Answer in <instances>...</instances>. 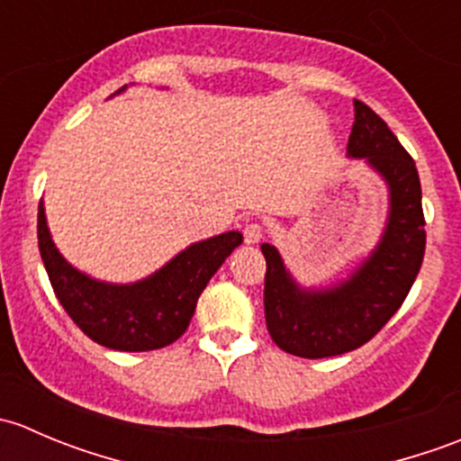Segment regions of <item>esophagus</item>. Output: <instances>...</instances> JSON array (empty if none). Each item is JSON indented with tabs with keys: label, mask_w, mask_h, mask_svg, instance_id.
I'll return each mask as SVG.
<instances>
[{
	"label": "esophagus",
	"mask_w": 461,
	"mask_h": 461,
	"mask_svg": "<svg viewBox=\"0 0 461 461\" xmlns=\"http://www.w3.org/2000/svg\"><path fill=\"white\" fill-rule=\"evenodd\" d=\"M243 236L248 245H258L260 239H263V227H260L258 222H249V225H245Z\"/></svg>",
	"instance_id": "obj_1"
}]
</instances>
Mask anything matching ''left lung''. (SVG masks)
Instances as JSON below:
<instances>
[{"mask_svg": "<svg viewBox=\"0 0 461 461\" xmlns=\"http://www.w3.org/2000/svg\"><path fill=\"white\" fill-rule=\"evenodd\" d=\"M348 158L364 160L385 185L388 212L379 240L350 272L330 285H303L274 245L263 243L265 323L281 350L323 359L357 350L402 308L421 260L426 231L415 160L388 124L355 100Z\"/></svg>", "mask_w": 461, "mask_h": 461, "instance_id": "8db88e82", "label": "left lung"}]
</instances>
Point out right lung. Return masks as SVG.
Here are the masks:
<instances>
[{"instance_id":"right-lung-1","label":"right lung","mask_w":461,"mask_h":461,"mask_svg":"<svg viewBox=\"0 0 461 461\" xmlns=\"http://www.w3.org/2000/svg\"><path fill=\"white\" fill-rule=\"evenodd\" d=\"M122 91L127 86L118 93ZM37 240L55 296L77 328L111 350L147 352L183 337L198 296L225 258L243 243V234L225 231L196 240L156 272L131 283L102 281L68 263L50 236L44 201L37 213Z\"/></svg>"}]
</instances>
